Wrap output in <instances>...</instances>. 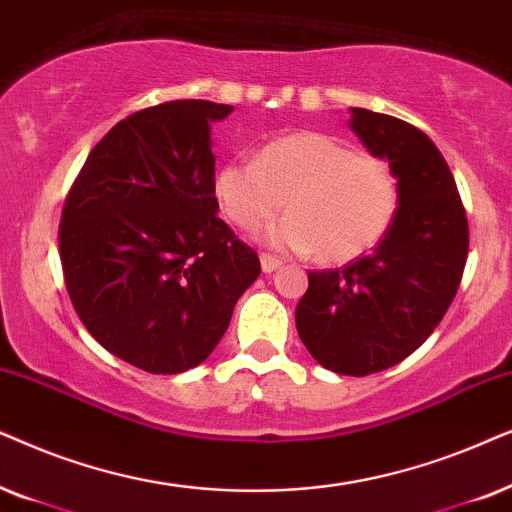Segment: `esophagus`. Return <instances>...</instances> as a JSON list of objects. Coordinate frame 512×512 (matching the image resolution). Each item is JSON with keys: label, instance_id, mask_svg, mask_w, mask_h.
I'll return each mask as SVG.
<instances>
[{"label": "esophagus", "instance_id": "34e87169", "mask_svg": "<svg viewBox=\"0 0 512 512\" xmlns=\"http://www.w3.org/2000/svg\"><path fill=\"white\" fill-rule=\"evenodd\" d=\"M260 264H262L264 274H271V271L283 267V260H278V257H274V255H260Z\"/></svg>", "mask_w": 512, "mask_h": 512}]
</instances>
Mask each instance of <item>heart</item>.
<instances>
[{
  "label": "heart",
  "instance_id": "obj_1",
  "mask_svg": "<svg viewBox=\"0 0 512 512\" xmlns=\"http://www.w3.org/2000/svg\"><path fill=\"white\" fill-rule=\"evenodd\" d=\"M222 213L245 231L260 229L278 210L267 241L290 252H316L327 264L372 250L398 215L400 189L386 161L360 156L325 133L271 140L252 161H229L215 173Z\"/></svg>",
  "mask_w": 512,
  "mask_h": 512
}]
</instances>
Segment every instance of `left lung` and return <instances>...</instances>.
Returning a JSON list of instances; mask_svg holds the SVG:
<instances>
[{"instance_id": "left-lung-1", "label": "left lung", "mask_w": 512, "mask_h": 512, "mask_svg": "<svg viewBox=\"0 0 512 512\" xmlns=\"http://www.w3.org/2000/svg\"><path fill=\"white\" fill-rule=\"evenodd\" d=\"M349 128L400 189L398 215L370 255L309 271L299 339L325 370L349 377L398 365L426 342L459 290L468 222L440 149L405 121L351 107Z\"/></svg>"}]
</instances>
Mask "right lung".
I'll return each instance as SVG.
<instances>
[{
	"instance_id": "obj_1",
	"label": "right lung",
	"mask_w": 512,
	"mask_h": 512,
	"mask_svg": "<svg viewBox=\"0 0 512 512\" xmlns=\"http://www.w3.org/2000/svg\"><path fill=\"white\" fill-rule=\"evenodd\" d=\"M210 100L140 109L102 138L60 222V262L81 323L109 353L152 374L203 363L238 297L260 276L255 250L217 217Z\"/></svg>"
}]
</instances>
